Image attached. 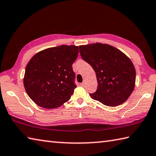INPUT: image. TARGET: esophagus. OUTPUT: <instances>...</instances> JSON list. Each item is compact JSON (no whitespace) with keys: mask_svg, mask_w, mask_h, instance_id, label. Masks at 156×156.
I'll return each instance as SVG.
<instances>
[{"mask_svg":"<svg viewBox=\"0 0 156 156\" xmlns=\"http://www.w3.org/2000/svg\"><path fill=\"white\" fill-rule=\"evenodd\" d=\"M81 86H85V81H83V83H81Z\"/></svg>","mask_w":156,"mask_h":156,"instance_id":"esophagus-1","label":"esophagus"}]
</instances>
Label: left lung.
<instances>
[{"mask_svg": "<svg viewBox=\"0 0 156 156\" xmlns=\"http://www.w3.org/2000/svg\"><path fill=\"white\" fill-rule=\"evenodd\" d=\"M81 56L96 73V92L91 98L108 107L127 101L133 92L136 70L127 55L113 46L96 43L79 46Z\"/></svg>", "mask_w": 156, "mask_h": 156, "instance_id": "obj_1", "label": "left lung"}]
</instances>
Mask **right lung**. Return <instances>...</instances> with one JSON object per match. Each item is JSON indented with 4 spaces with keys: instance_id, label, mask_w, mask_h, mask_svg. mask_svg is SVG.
<instances>
[{
    "instance_id": "add662e5",
    "label": "right lung",
    "mask_w": 156,
    "mask_h": 156,
    "mask_svg": "<svg viewBox=\"0 0 156 156\" xmlns=\"http://www.w3.org/2000/svg\"><path fill=\"white\" fill-rule=\"evenodd\" d=\"M78 53V46L62 45L33 55L26 66L23 82L34 103L55 108L69 101L77 87L72 65Z\"/></svg>"
}]
</instances>
